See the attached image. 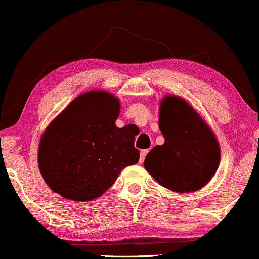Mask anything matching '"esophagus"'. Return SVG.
<instances>
[{"label": "esophagus", "instance_id": "obj_1", "mask_svg": "<svg viewBox=\"0 0 259 259\" xmlns=\"http://www.w3.org/2000/svg\"><path fill=\"white\" fill-rule=\"evenodd\" d=\"M147 154H148V149H145V150H141V154H140V162L142 163L143 161H145Z\"/></svg>", "mask_w": 259, "mask_h": 259}]
</instances>
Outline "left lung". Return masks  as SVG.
<instances>
[{"label":"left lung","mask_w":259,"mask_h":259,"mask_svg":"<svg viewBox=\"0 0 259 259\" xmlns=\"http://www.w3.org/2000/svg\"><path fill=\"white\" fill-rule=\"evenodd\" d=\"M159 126L165 143L154 147L146 156L147 171L172 191L192 192L203 188L220 162V148L210 127L177 97L162 100Z\"/></svg>","instance_id":"8db88e82"}]
</instances>
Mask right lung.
Listing matches in <instances>:
<instances>
[{
  "label": "right lung",
  "mask_w": 259,
  "mask_h": 259,
  "mask_svg": "<svg viewBox=\"0 0 259 259\" xmlns=\"http://www.w3.org/2000/svg\"><path fill=\"white\" fill-rule=\"evenodd\" d=\"M119 101L112 94H81L42 134L38 152L41 176L51 190L68 199L98 198L126 166L139 161V129L116 126Z\"/></svg>",
  "instance_id": "obj_1"
}]
</instances>
